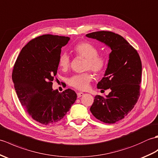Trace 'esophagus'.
<instances>
[{
  "label": "esophagus",
  "instance_id": "esophagus-1",
  "mask_svg": "<svg viewBox=\"0 0 158 158\" xmlns=\"http://www.w3.org/2000/svg\"><path fill=\"white\" fill-rule=\"evenodd\" d=\"M84 95V93H77V97H78V98H80V97H81L82 96H83Z\"/></svg>",
  "mask_w": 158,
  "mask_h": 158
}]
</instances>
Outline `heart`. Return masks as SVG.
Masks as SVG:
<instances>
[{
  "label": "heart",
  "mask_w": 158,
  "mask_h": 158,
  "mask_svg": "<svg viewBox=\"0 0 158 158\" xmlns=\"http://www.w3.org/2000/svg\"><path fill=\"white\" fill-rule=\"evenodd\" d=\"M73 51L78 56L86 59L85 69H90L94 73H101L106 65V58L103 55L98 54L97 48L92 43L87 41L80 42L73 47ZM58 65L63 71L69 68V56L64 52L59 55ZM93 76L90 72H85L73 76L69 80V85L80 90H86L89 89V84L92 81Z\"/></svg>",
  "instance_id": "1"
}]
</instances>
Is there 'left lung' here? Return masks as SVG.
<instances>
[{
  "mask_svg": "<svg viewBox=\"0 0 158 158\" xmlns=\"http://www.w3.org/2000/svg\"><path fill=\"white\" fill-rule=\"evenodd\" d=\"M86 36L105 43L111 50L104 77L97 84L98 89H110L111 92L106 97H94L90 110L98 120L114 124L127 115L139 99L141 59L135 48L118 34L99 31Z\"/></svg>",
  "mask_w": 158,
  "mask_h": 158,
  "instance_id": "1",
  "label": "left lung"
}]
</instances>
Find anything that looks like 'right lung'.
<instances>
[{
  "label": "right lung",
  "mask_w": 158,
  "mask_h": 158,
  "mask_svg": "<svg viewBox=\"0 0 158 158\" xmlns=\"http://www.w3.org/2000/svg\"><path fill=\"white\" fill-rule=\"evenodd\" d=\"M69 39L51 34L35 38L22 48L13 66L17 97L27 113L42 124L60 121L76 100L72 89L59 93L52 88L61 48Z\"/></svg>",
  "instance_id": "right-lung-1"
}]
</instances>
